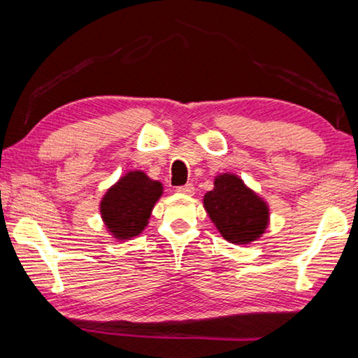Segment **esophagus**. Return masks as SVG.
Here are the masks:
<instances>
[{
    "mask_svg": "<svg viewBox=\"0 0 358 358\" xmlns=\"http://www.w3.org/2000/svg\"><path fill=\"white\" fill-rule=\"evenodd\" d=\"M177 192L186 194V196H192V194H194V185L192 183H187L185 186H180V187H177Z\"/></svg>",
    "mask_w": 358,
    "mask_h": 358,
    "instance_id": "34e87169",
    "label": "esophagus"
}]
</instances>
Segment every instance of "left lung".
Returning a JSON list of instances; mask_svg holds the SVG:
<instances>
[{
  "instance_id": "obj_1",
  "label": "left lung",
  "mask_w": 358,
  "mask_h": 358,
  "mask_svg": "<svg viewBox=\"0 0 358 358\" xmlns=\"http://www.w3.org/2000/svg\"><path fill=\"white\" fill-rule=\"evenodd\" d=\"M203 207L230 243L250 245L268 226V205L234 173L217 175L215 187L203 196Z\"/></svg>"
}]
</instances>
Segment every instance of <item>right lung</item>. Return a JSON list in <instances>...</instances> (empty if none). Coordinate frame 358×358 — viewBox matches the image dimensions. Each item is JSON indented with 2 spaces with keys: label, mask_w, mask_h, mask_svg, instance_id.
<instances>
[{
  "label": "right lung",
  "mask_w": 358,
  "mask_h": 358,
  "mask_svg": "<svg viewBox=\"0 0 358 358\" xmlns=\"http://www.w3.org/2000/svg\"><path fill=\"white\" fill-rule=\"evenodd\" d=\"M162 196L159 181L141 171L121 177L101 201L102 221L115 238L129 240L147 227L151 210Z\"/></svg>",
  "instance_id": "right-lung-1"
}]
</instances>
